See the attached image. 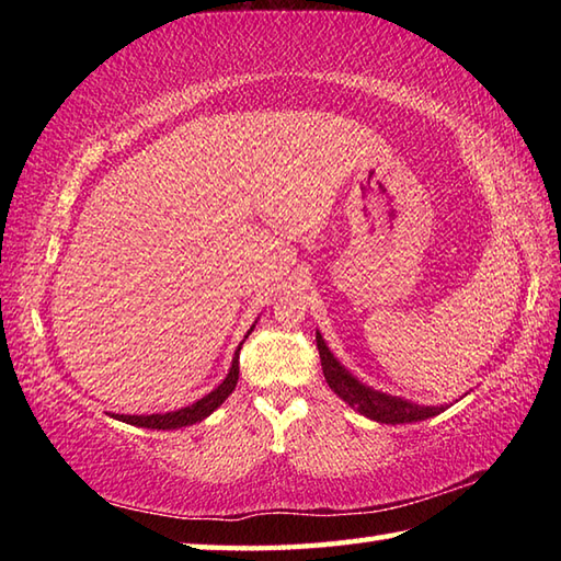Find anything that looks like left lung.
<instances>
[{"label":"left lung","mask_w":561,"mask_h":561,"mask_svg":"<svg viewBox=\"0 0 561 561\" xmlns=\"http://www.w3.org/2000/svg\"><path fill=\"white\" fill-rule=\"evenodd\" d=\"M316 342H318V352H320V364H323V374L328 386L335 390V396H340L344 402L354 408L359 414L368 416V420L380 422V424H410V422H422L434 416L438 412H444L446 408H428V404H414L396 396H388V392H380L364 386L362 380H356L347 368H344L332 352L328 350V344L320 332H316Z\"/></svg>","instance_id":"obj_1"}]
</instances>
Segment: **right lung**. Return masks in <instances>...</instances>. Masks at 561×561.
Here are the masks:
<instances>
[{"instance_id": "obj_1", "label": "right lung", "mask_w": 561, "mask_h": 561, "mask_svg": "<svg viewBox=\"0 0 561 561\" xmlns=\"http://www.w3.org/2000/svg\"><path fill=\"white\" fill-rule=\"evenodd\" d=\"M253 328L248 330V335H250V332H253ZM238 354H241V347L236 350V356H233L231 368H229V376H226L221 383L209 392V396H205V398L193 402V404H187V408L175 410V412H165V414H113V416H115V420L127 422V424H133V426L163 428V432H165V428H181V426H190V424H195V422H202V420H205V416H209L233 392V388L238 383Z\"/></svg>"}]
</instances>
